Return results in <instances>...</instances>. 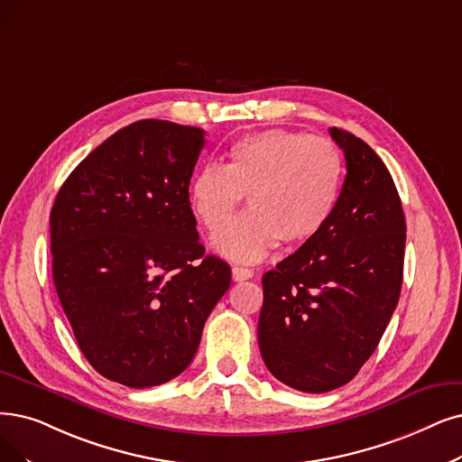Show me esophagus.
Masks as SVG:
<instances>
[{
    "label": "esophagus",
    "mask_w": 462,
    "mask_h": 462,
    "mask_svg": "<svg viewBox=\"0 0 462 462\" xmlns=\"http://www.w3.org/2000/svg\"><path fill=\"white\" fill-rule=\"evenodd\" d=\"M231 274H233V281H235V282H243V281L252 279L254 271L248 269V267H238V265H235V267L231 269Z\"/></svg>",
    "instance_id": "esophagus-1"
}]
</instances>
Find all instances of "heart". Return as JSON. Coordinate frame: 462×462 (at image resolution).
I'll use <instances>...</instances> for the list:
<instances>
[{
	"mask_svg": "<svg viewBox=\"0 0 462 462\" xmlns=\"http://www.w3.org/2000/svg\"><path fill=\"white\" fill-rule=\"evenodd\" d=\"M343 159L322 136L273 128L231 145L227 161L202 167L189 183V202L216 233L243 194L251 212L214 236V248L235 262H260L282 241L300 246L319 235L337 202Z\"/></svg>",
	"mask_w": 462,
	"mask_h": 462,
	"instance_id": "1",
	"label": "heart"
}]
</instances>
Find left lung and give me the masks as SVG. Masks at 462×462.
Here are the masks:
<instances>
[{
    "label": "left lung",
    "instance_id": "left-lung-1",
    "mask_svg": "<svg viewBox=\"0 0 462 462\" xmlns=\"http://www.w3.org/2000/svg\"><path fill=\"white\" fill-rule=\"evenodd\" d=\"M346 176L319 235L262 279L257 324L267 370L301 393H328L374 355L398 305L405 217L391 172L364 140L329 128Z\"/></svg>",
    "mask_w": 462,
    "mask_h": 462
}]
</instances>
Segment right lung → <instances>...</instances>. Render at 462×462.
Masks as SVG:
<instances>
[{
  "label": "right lung",
  "mask_w": 462,
  "mask_h": 462,
  "mask_svg": "<svg viewBox=\"0 0 462 462\" xmlns=\"http://www.w3.org/2000/svg\"><path fill=\"white\" fill-rule=\"evenodd\" d=\"M205 131L128 125L88 153L51 210L52 279L81 353L109 381L147 389L191 364L231 267L205 255L189 181Z\"/></svg>",
  "instance_id": "obj_1"
}]
</instances>
